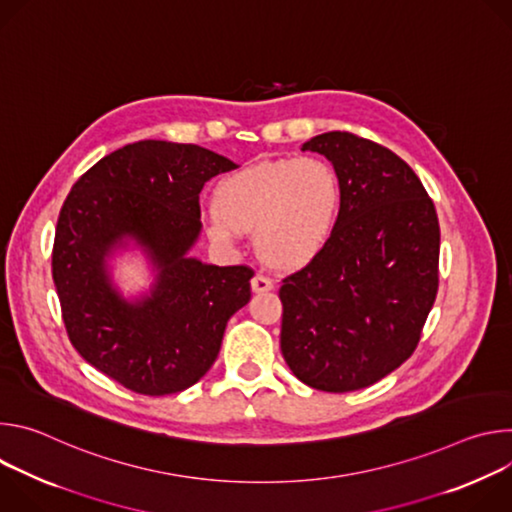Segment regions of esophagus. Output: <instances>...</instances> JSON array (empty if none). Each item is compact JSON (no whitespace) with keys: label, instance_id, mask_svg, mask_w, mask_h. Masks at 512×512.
<instances>
[{"label":"esophagus","instance_id":"1","mask_svg":"<svg viewBox=\"0 0 512 512\" xmlns=\"http://www.w3.org/2000/svg\"><path fill=\"white\" fill-rule=\"evenodd\" d=\"M251 289L255 291V294H263V291H271V289H273V281H271L267 275L257 273V275L251 279Z\"/></svg>","mask_w":512,"mask_h":512}]
</instances>
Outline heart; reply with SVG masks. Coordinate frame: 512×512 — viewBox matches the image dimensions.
Here are the masks:
<instances>
[{
	"label": "heart",
	"instance_id": "obj_1",
	"mask_svg": "<svg viewBox=\"0 0 512 512\" xmlns=\"http://www.w3.org/2000/svg\"><path fill=\"white\" fill-rule=\"evenodd\" d=\"M340 180L322 158L265 160L225 176L212 194L208 237L233 245L255 231L257 255L298 269L322 253L340 212Z\"/></svg>",
	"mask_w": 512,
	"mask_h": 512
}]
</instances>
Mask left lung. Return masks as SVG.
<instances>
[{
	"label": "left lung",
	"instance_id": "8db88e82",
	"mask_svg": "<svg viewBox=\"0 0 512 512\" xmlns=\"http://www.w3.org/2000/svg\"><path fill=\"white\" fill-rule=\"evenodd\" d=\"M340 180V212L318 257L279 287L281 352L312 389L348 393L403 364L437 294L440 223L417 174L348 131L312 137Z\"/></svg>",
	"mask_w": 512,
	"mask_h": 512
}]
</instances>
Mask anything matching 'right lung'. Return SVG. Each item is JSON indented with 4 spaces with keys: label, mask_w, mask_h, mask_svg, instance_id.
<instances>
[{
    "label": "right lung",
    "mask_w": 512,
    "mask_h": 512,
    "mask_svg": "<svg viewBox=\"0 0 512 512\" xmlns=\"http://www.w3.org/2000/svg\"><path fill=\"white\" fill-rule=\"evenodd\" d=\"M237 164L194 143L143 139L99 160L68 192L52 247L66 334L79 354L125 389L162 397L200 381L229 318L251 300L253 269L186 257L200 233L198 194ZM125 234L161 269L153 296L125 303L104 257Z\"/></svg>",
    "instance_id": "1"
}]
</instances>
